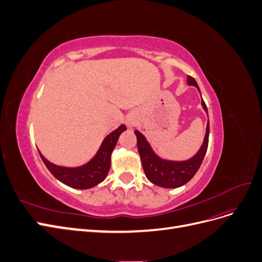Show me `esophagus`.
Listing matches in <instances>:
<instances>
[{"label": "esophagus", "mask_w": 262, "mask_h": 262, "mask_svg": "<svg viewBox=\"0 0 262 262\" xmlns=\"http://www.w3.org/2000/svg\"><path fill=\"white\" fill-rule=\"evenodd\" d=\"M126 125H128L129 128H132V126L134 125V120H128V122H126Z\"/></svg>", "instance_id": "34e87169"}]
</instances>
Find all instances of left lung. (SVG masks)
I'll list each match as a JSON object with an SVG mask.
<instances>
[{"instance_id":"8db88e82","label":"left lung","mask_w":262,"mask_h":262,"mask_svg":"<svg viewBox=\"0 0 262 262\" xmlns=\"http://www.w3.org/2000/svg\"><path fill=\"white\" fill-rule=\"evenodd\" d=\"M187 83L190 86L196 87L200 93L199 86H198L193 77L188 76ZM201 105L204 112L208 115V108L205 106L203 99L201 100ZM134 133H136L138 139V150L146 178L152 184L158 187L178 188L186 185L195 175V172L202 164L209 144L210 124L208 120L207 129H205V136L201 147L191 158H189L187 161H169L162 158L154 152L153 147L150 146L149 142L146 140L143 134L138 130L134 131Z\"/></svg>"}]
</instances>
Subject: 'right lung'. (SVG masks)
Returning <instances> with one entry per match:
<instances>
[{
  "mask_svg": "<svg viewBox=\"0 0 262 262\" xmlns=\"http://www.w3.org/2000/svg\"><path fill=\"white\" fill-rule=\"evenodd\" d=\"M125 130V125L121 124L115 131L109 133L101 142L96 154L89 162L76 167L55 165L47 160L40 153V150H39V154L47 168L62 184L74 189H90L106 179L110 165H112V153L117 144L119 136Z\"/></svg>",
  "mask_w": 262,
  "mask_h": 262,
  "instance_id": "1",
  "label": "right lung"
}]
</instances>
